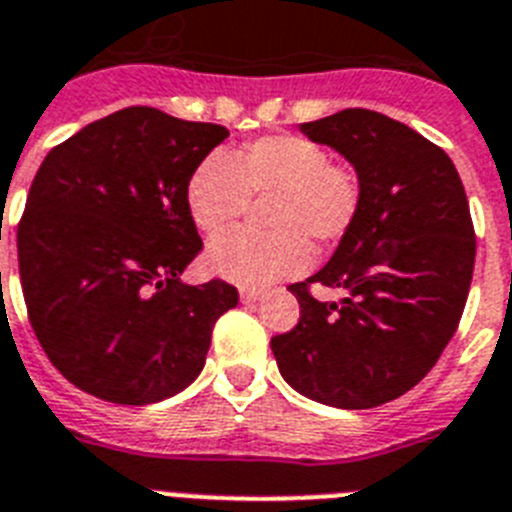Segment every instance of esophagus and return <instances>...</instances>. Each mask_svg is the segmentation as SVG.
<instances>
[{
	"instance_id": "1",
	"label": "esophagus",
	"mask_w": 512,
	"mask_h": 512,
	"mask_svg": "<svg viewBox=\"0 0 512 512\" xmlns=\"http://www.w3.org/2000/svg\"><path fill=\"white\" fill-rule=\"evenodd\" d=\"M261 295H264V290H259V287H243L240 290V303H256Z\"/></svg>"
}]
</instances>
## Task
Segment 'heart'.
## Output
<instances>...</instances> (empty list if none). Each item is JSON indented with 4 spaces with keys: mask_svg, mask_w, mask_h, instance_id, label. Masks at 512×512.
I'll use <instances>...</instances> for the list:
<instances>
[{
    "mask_svg": "<svg viewBox=\"0 0 512 512\" xmlns=\"http://www.w3.org/2000/svg\"><path fill=\"white\" fill-rule=\"evenodd\" d=\"M269 199V235L233 233L214 240L207 264L217 277L243 287H266L298 277L313 251H331L355 230L365 191L352 165L329 160L321 144L300 134H272L212 152L186 181V207L204 235L233 230L251 207Z\"/></svg>",
    "mask_w": 512,
    "mask_h": 512,
    "instance_id": "b5f03b06",
    "label": "heart"
}]
</instances>
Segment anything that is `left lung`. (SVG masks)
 Masks as SVG:
<instances>
[{
    "label": "left lung",
    "mask_w": 512,
    "mask_h": 512,
    "mask_svg": "<svg viewBox=\"0 0 512 512\" xmlns=\"http://www.w3.org/2000/svg\"><path fill=\"white\" fill-rule=\"evenodd\" d=\"M303 131L355 165L365 202L329 264L290 285L300 321L272 352L308 399L370 409L417 386L456 334L476 256L469 199L451 157L383 113L347 108ZM310 284L345 298L321 304Z\"/></svg>",
    "instance_id": "obj_1"
}]
</instances>
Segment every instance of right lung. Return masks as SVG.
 Wrapping results in <instances>:
<instances>
[{
  "label": "right lung",
  "mask_w": 512,
  "mask_h": 512,
  "mask_svg": "<svg viewBox=\"0 0 512 512\" xmlns=\"http://www.w3.org/2000/svg\"><path fill=\"white\" fill-rule=\"evenodd\" d=\"M230 131L131 106L56 144L17 225L30 326L54 368L90 396L155 404L202 373L222 279L183 285L202 251L186 181Z\"/></svg>",
  "instance_id": "right-lung-1"
}]
</instances>
